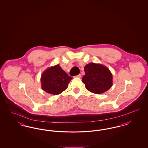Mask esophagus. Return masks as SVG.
Returning <instances> with one entry per match:
<instances>
[{
  "instance_id": "1",
  "label": "esophagus",
  "mask_w": 148,
  "mask_h": 148,
  "mask_svg": "<svg viewBox=\"0 0 148 148\" xmlns=\"http://www.w3.org/2000/svg\"><path fill=\"white\" fill-rule=\"evenodd\" d=\"M76 77H82V75H81V74H79V75H77Z\"/></svg>"
}]
</instances>
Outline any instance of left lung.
Listing matches in <instances>:
<instances>
[{"mask_svg":"<svg viewBox=\"0 0 148 148\" xmlns=\"http://www.w3.org/2000/svg\"><path fill=\"white\" fill-rule=\"evenodd\" d=\"M84 71L85 74L82 81L89 92L100 94L108 91L112 86L113 75L105 65L91 63L85 65Z\"/></svg>","mask_w":148,"mask_h":148,"instance_id":"obj_1","label":"left lung"}]
</instances>
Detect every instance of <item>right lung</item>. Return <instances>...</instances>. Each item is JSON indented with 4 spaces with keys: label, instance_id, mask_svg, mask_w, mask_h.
Listing matches in <instances>:
<instances>
[{
    "label": "right lung",
    "instance_id": "obj_1",
    "mask_svg": "<svg viewBox=\"0 0 148 148\" xmlns=\"http://www.w3.org/2000/svg\"><path fill=\"white\" fill-rule=\"evenodd\" d=\"M72 78L57 64L42 73L40 78L41 87L48 94L58 95L66 89Z\"/></svg>",
    "mask_w": 148,
    "mask_h": 148
}]
</instances>
